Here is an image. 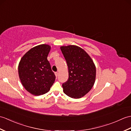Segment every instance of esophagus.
Returning a JSON list of instances; mask_svg holds the SVG:
<instances>
[{
    "instance_id": "34e87169",
    "label": "esophagus",
    "mask_w": 131,
    "mask_h": 131,
    "mask_svg": "<svg viewBox=\"0 0 131 131\" xmlns=\"http://www.w3.org/2000/svg\"><path fill=\"white\" fill-rule=\"evenodd\" d=\"M54 74H55V76L56 77H57V76H58V74H59V73H58V72H54Z\"/></svg>"
}]
</instances>
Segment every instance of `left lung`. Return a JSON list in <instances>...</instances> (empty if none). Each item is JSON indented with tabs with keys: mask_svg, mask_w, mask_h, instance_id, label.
I'll return each instance as SVG.
<instances>
[{
	"mask_svg": "<svg viewBox=\"0 0 131 131\" xmlns=\"http://www.w3.org/2000/svg\"><path fill=\"white\" fill-rule=\"evenodd\" d=\"M69 69V78L62 84L63 91L72 98L84 96L95 83V66L92 59L81 48L74 45L61 47Z\"/></svg>",
	"mask_w": 131,
	"mask_h": 131,
	"instance_id": "left-lung-1",
	"label": "left lung"
}]
</instances>
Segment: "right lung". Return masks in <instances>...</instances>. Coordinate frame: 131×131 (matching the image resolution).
<instances>
[{"instance_id": "obj_1", "label": "right lung", "mask_w": 131, "mask_h": 131, "mask_svg": "<svg viewBox=\"0 0 131 131\" xmlns=\"http://www.w3.org/2000/svg\"><path fill=\"white\" fill-rule=\"evenodd\" d=\"M50 49L47 45L37 46L27 52L20 61L18 73L20 81L33 95L47 93L55 80L56 77L47 60Z\"/></svg>"}]
</instances>
